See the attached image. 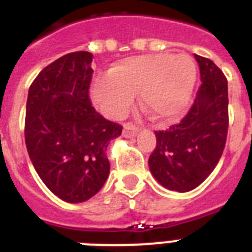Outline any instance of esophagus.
Returning a JSON list of instances; mask_svg holds the SVG:
<instances>
[{"label":"esophagus","mask_w":252,"mask_h":252,"mask_svg":"<svg viewBox=\"0 0 252 252\" xmlns=\"http://www.w3.org/2000/svg\"><path fill=\"white\" fill-rule=\"evenodd\" d=\"M137 133H138V128L137 126H132V124H126L124 128H123V136L126 138L134 137Z\"/></svg>","instance_id":"1"}]
</instances>
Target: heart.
<instances>
[{"label":"heart","mask_w":252,"mask_h":252,"mask_svg":"<svg viewBox=\"0 0 252 252\" xmlns=\"http://www.w3.org/2000/svg\"><path fill=\"white\" fill-rule=\"evenodd\" d=\"M196 65L188 55L153 53L128 57L91 84V98L104 114L122 118L141 91V107L159 123L175 120L191 100Z\"/></svg>","instance_id":"1"}]
</instances>
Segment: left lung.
Wrapping results in <instances>:
<instances>
[{
	"label": "left lung",
	"mask_w": 252,
	"mask_h": 252,
	"mask_svg": "<svg viewBox=\"0 0 252 252\" xmlns=\"http://www.w3.org/2000/svg\"><path fill=\"white\" fill-rule=\"evenodd\" d=\"M201 85L187 115L167 130L156 132L149 168L167 189L188 192L203 183L219 163L229 126L227 80L209 59L195 55Z\"/></svg>",
	"instance_id": "1"
}]
</instances>
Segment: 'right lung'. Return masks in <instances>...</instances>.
I'll list each match as a JSON object with an SVG mask.
<instances>
[{
    "instance_id": "add662e5",
    "label": "right lung",
    "mask_w": 252,
    "mask_h": 252,
    "mask_svg": "<svg viewBox=\"0 0 252 252\" xmlns=\"http://www.w3.org/2000/svg\"><path fill=\"white\" fill-rule=\"evenodd\" d=\"M91 61L85 51L53 61L33 80L26 104L30 159L43 183L68 203L100 191L110 174L107 146L123 129L91 106Z\"/></svg>"
}]
</instances>
